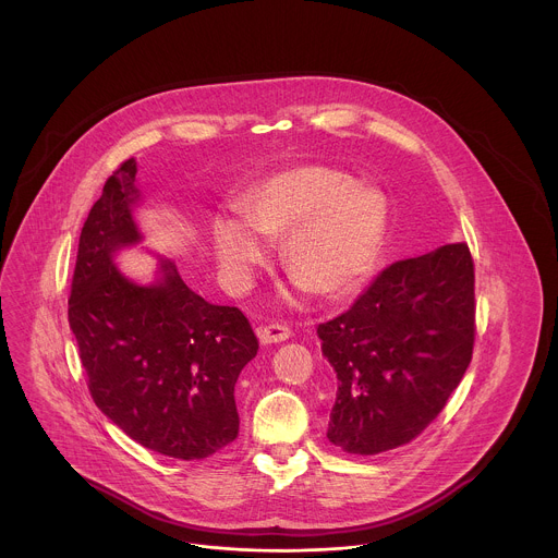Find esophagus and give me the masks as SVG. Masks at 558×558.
Returning a JSON list of instances; mask_svg holds the SVG:
<instances>
[{"label":"esophagus","mask_w":558,"mask_h":558,"mask_svg":"<svg viewBox=\"0 0 558 558\" xmlns=\"http://www.w3.org/2000/svg\"><path fill=\"white\" fill-rule=\"evenodd\" d=\"M290 328L283 326V324H268V326H262L257 330V337H259V343L262 345H270V343H281L286 339H290Z\"/></svg>","instance_id":"obj_1"}]
</instances>
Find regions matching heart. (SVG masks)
<instances>
[{"mask_svg":"<svg viewBox=\"0 0 558 558\" xmlns=\"http://www.w3.org/2000/svg\"><path fill=\"white\" fill-rule=\"evenodd\" d=\"M240 217L213 223V248L221 270L244 281L268 257L264 240L283 242L288 277L324 301L356 294L369 279L389 228L380 191L348 173L299 165L270 173L236 199Z\"/></svg>","mask_w":558,"mask_h":558,"instance_id":"1","label":"heart"}]
</instances>
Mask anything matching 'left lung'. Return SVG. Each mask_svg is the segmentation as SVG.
Instances as JSON below:
<instances>
[{
  "instance_id": "1",
  "label": "left lung",
  "mask_w": 558,
  "mask_h": 558,
  "mask_svg": "<svg viewBox=\"0 0 558 558\" xmlns=\"http://www.w3.org/2000/svg\"><path fill=\"white\" fill-rule=\"evenodd\" d=\"M318 337L337 374L326 438L356 456L410 442L438 416L473 359L469 244L391 264L345 314L319 324Z\"/></svg>"
}]
</instances>
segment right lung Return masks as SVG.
<instances>
[{"mask_svg":"<svg viewBox=\"0 0 558 558\" xmlns=\"http://www.w3.org/2000/svg\"><path fill=\"white\" fill-rule=\"evenodd\" d=\"M135 173L124 160L83 223L69 322L100 412L150 451L204 460L239 436L234 387L257 339L240 310L204 301L171 259L157 255L150 283L118 268L116 255L144 240Z\"/></svg>","mask_w":558,"mask_h":558,"instance_id":"right-lung-1","label":"right lung"}]
</instances>
